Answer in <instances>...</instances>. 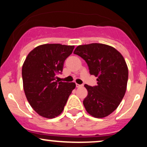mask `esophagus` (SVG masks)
I'll return each mask as SVG.
<instances>
[{"label":"esophagus","instance_id":"1","mask_svg":"<svg viewBox=\"0 0 147 147\" xmlns=\"http://www.w3.org/2000/svg\"><path fill=\"white\" fill-rule=\"evenodd\" d=\"M84 85L83 84H76V87L77 88H81V87H83Z\"/></svg>","mask_w":147,"mask_h":147}]
</instances>
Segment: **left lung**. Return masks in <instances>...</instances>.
<instances>
[{
	"mask_svg": "<svg viewBox=\"0 0 147 147\" xmlns=\"http://www.w3.org/2000/svg\"><path fill=\"white\" fill-rule=\"evenodd\" d=\"M74 54L86 62L90 75L98 77L97 86L84 85L88 90L83 102L86 110L95 117H106L125 95L129 72L124 57L114 48L102 43L79 45Z\"/></svg>",
	"mask_w": 147,
	"mask_h": 147,
	"instance_id": "1",
	"label": "left lung"
}]
</instances>
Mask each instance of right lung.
Instances as JSON below:
<instances>
[{
    "mask_svg": "<svg viewBox=\"0 0 147 147\" xmlns=\"http://www.w3.org/2000/svg\"><path fill=\"white\" fill-rule=\"evenodd\" d=\"M74 45L44 44L28 54L22 68L23 88L28 102L38 115L54 118L63 111L69 96L75 89L73 82H59L65 60Z\"/></svg>",
    "mask_w": 147,
    "mask_h": 147,
    "instance_id": "obj_1",
    "label": "right lung"
}]
</instances>
